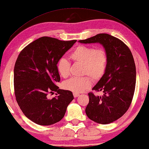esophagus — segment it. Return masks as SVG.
Masks as SVG:
<instances>
[{
  "label": "esophagus",
  "instance_id": "1",
  "mask_svg": "<svg viewBox=\"0 0 149 149\" xmlns=\"http://www.w3.org/2000/svg\"><path fill=\"white\" fill-rule=\"evenodd\" d=\"M73 96H74V97H77L78 96H79V94H77V93H73Z\"/></svg>",
  "mask_w": 149,
  "mask_h": 149
}]
</instances>
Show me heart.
Listing matches in <instances>:
<instances>
[{
    "label": "heart",
    "instance_id": "heart-1",
    "mask_svg": "<svg viewBox=\"0 0 149 149\" xmlns=\"http://www.w3.org/2000/svg\"><path fill=\"white\" fill-rule=\"evenodd\" d=\"M70 58L74 63L82 64V77H73L63 84V88L74 93H79L92 85V79L98 81L106 71L108 55L106 49L85 45H79L70 53ZM57 70L63 78H67L70 73V63L65 58L57 62Z\"/></svg>",
    "mask_w": 149,
    "mask_h": 149
}]
</instances>
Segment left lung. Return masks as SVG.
<instances>
[{"mask_svg": "<svg viewBox=\"0 0 149 149\" xmlns=\"http://www.w3.org/2000/svg\"><path fill=\"white\" fill-rule=\"evenodd\" d=\"M79 41L101 43L108 55L106 71L92 88L104 94L99 96L89 92L86 115L97 123L113 122L128 110L135 92L136 67L132 53L122 41L109 34L99 33Z\"/></svg>", "mask_w": 149, "mask_h": 149, "instance_id": "left-lung-1", "label": "left lung"}]
</instances>
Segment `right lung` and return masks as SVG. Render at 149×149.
<instances>
[{"mask_svg":"<svg viewBox=\"0 0 149 149\" xmlns=\"http://www.w3.org/2000/svg\"><path fill=\"white\" fill-rule=\"evenodd\" d=\"M77 40L61 41L43 36L26 46L14 65V88L19 108L27 118L40 125L61 120L74 97L72 92L58 89L59 58ZM57 91L52 99L49 93Z\"/></svg>","mask_w":149,"mask_h":149,"instance_id":"right-lung-1","label":"right lung"}]
</instances>
